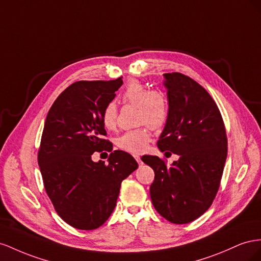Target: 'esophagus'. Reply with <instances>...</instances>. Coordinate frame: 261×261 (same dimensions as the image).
<instances>
[{
  "mask_svg": "<svg viewBox=\"0 0 261 261\" xmlns=\"http://www.w3.org/2000/svg\"><path fill=\"white\" fill-rule=\"evenodd\" d=\"M135 159H136V161L139 163V164H141V158L139 155H135Z\"/></svg>",
  "mask_w": 261,
  "mask_h": 261,
  "instance_id": "obj_1",
  "label": "esophagus"
}]
</instances>
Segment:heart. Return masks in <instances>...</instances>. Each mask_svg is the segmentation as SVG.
I'll return each instance as SVG.
<instances>
[{
    "instance_id": "heart-1",
    "label": "heart",
    "mask_w": 261,
    "mask_h": 261,
    "mask_svg": "<svg viewBox=\"0 0 261 261\" xmlns=\"http://www.w3.org/2000/svg\"><path fill=\"white\" fill-rule=\"evenodd\" d=\"M122 101L126 105L137 106V121L144 125L124 132L116 140V144L124 152L140 154L146 150L151 141L150 128L158 130L166 123L169 115L168 100L162 92L156 89L148 91L141 82L132 80L125 86ZM101 123L107 130L116 128L117 109L115 103L109 102L103 108Z\"/></svg>"
}]
</instances>
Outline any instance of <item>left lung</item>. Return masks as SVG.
Here are the masks:
<instances>
[{
	"label": "left lung",
	"mask_w": 261,
	"mask_h": 261,
	"mask_svg": "<svg viewBox=\"0 0 261 261\" xmlns=\"http://www.w3.org/2000/svg\"><path fill=\"white\" fill-rule=\"evenodd\" d=\"M169 115L158 146L179 155L172 166L159 156L142 160L154 170L152 203L164 219L187 224L201 217L217 196L227 155L224 121L211 95L185 74H164Z\"/></svg>",
	"instance_id": "left-lung-1"
}]
</instances>
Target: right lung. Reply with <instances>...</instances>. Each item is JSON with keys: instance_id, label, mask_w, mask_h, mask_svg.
<instances>
[{"instance_id": "obj_1", "label": "right lung", "mask_w": 261, "mask_h": 261, "mask_svg": "<svg viewBox=\"0 0 261 261\" xmlns=\"http://www.w3.org/2000/svg\"><path fill=\"white\" fill-rule=\"evenodd\" d=\"M122 77V76H121ZM113 81H79L66 87L44 122L38 164L55 210L69 225L96 229L113 213L120 186L138 168L124 151L113 152L101 114L122 85ZM110 151L109 163L91 161L94 151Z\"/></svg>"}]
</instances>
